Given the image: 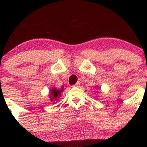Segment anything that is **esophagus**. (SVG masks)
<instances>
[{
  "instance_id": "obj_1",
  "label": "esophagus",
  "mask_w": 147,
  "mask_h": 147,
  "mask_svg": "<svg viewBox=\"0 0 147 147\" xmlns=\"http://www.w3.org/2000/svg\"><path fill=\"white\" fill-rule=\"evenodd\" d=\"M80 85V82H77V83L75 84V85H74L73 86H74V87H79Z\"/></svg>"
}]
</instances>
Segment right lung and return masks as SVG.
I'll list each match as a JSON object with an SVG mask.
<instances>
[{"instance_id":"obj_1","label":"right lung","mask_w":147,"mask_h":147,"mask_svg":"<svg viewBox=\"0 0 147 147\" xmlns=\"http://www.w3.org/2000/svg\"><path fill=\"white\" fill-rule=\"evenodd\" d=\"M63 88H64L63 86H62L60 90H57L55 89V88H52L51 90V92H50L49 93L50 100H51V102L57 101V100L61 97V92H63Z\"/></svg>"}]
</instances>
